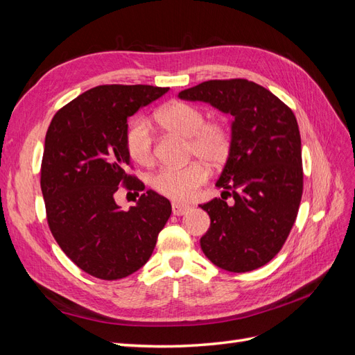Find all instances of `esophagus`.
I'll return each mask as SVG.
<instances>
[{"mask_svg":"<svg viewBox=\"0 0 355 355\" xmlns=\"http://www.w3.org/2000/svg\"><path fill=\"white\" fill-rule=\"evenodd\" d=\"M189 206L187 204H180V202H173V206H171V210H173L175 216H182V214H185L189 211Z\"/></svg>","mask_w":355,"mask_h":355,"instance_id":"obj_1","label":"esophagus"}]
</instances>
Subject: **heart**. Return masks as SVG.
<instances>
[{"label":"heart","instance_id":"1","mask_svg":"<svg viewBox=\"0 0 355 355\" xmlns=\"http://www.w3.org/2000/svg\"><path fill=\"white\" fill-rule=\"evenodd\" d=\"M157 121L167 132L189 139V154L197 155L210 166L223 163L228 157L231 135L225 123L206 121V114L196 105L171 102L157 112ZM127 151L137 164L148 166L154 159V137L145 118H137L128 127ZM209 171L202 163L184 167H164L154 175L151 184L158 194L175 201H188L207 180Z\"/></svg>","mask_w":355,"mask_h":355}]
</instances>
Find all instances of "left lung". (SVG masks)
I'll return each mask as SVG.
<instances>
[{
	"instance_id": "obj_1",
	"label": "left lung",
	"mask_w": 355,
	"mask_h": 355,
	"mask_svg": "<svg viewBox=\"0 0 355 355\" xmlns=\"http://www.w3.org/2000/svg\"><path fill=\"white\" fill-rule=\"evenodd\" d=\"M178 96L206 102L234 118L228 158L216 180L222 198L200 206L210 216L201 249L225 271L261 268L280 252L302 198V148L295 114L270 90L247 80L204 81Z\"/></svg>"
}]
</instances>
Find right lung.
I'll return each instance as SVG.
<instances>
[{"mask_svg":"<svg viewBox=\"0 0 355 355\" xmlns=\"http://www.w3.org/2000/svg\"><path fill=\"white\" fill-rule=\"evenodd\" d=\"M167 92L142 84L99 85L63 106L49 125L41 191L50 231L75 265L101 280L141 270L170 218V201L151 189L128 210L114 198L120 184L145 189L125 173L127 120Z\"/></svg>","mask_w":355,"mask_h":355,"instance_id":"add662e5","label":"right lung"}]
</instances>
